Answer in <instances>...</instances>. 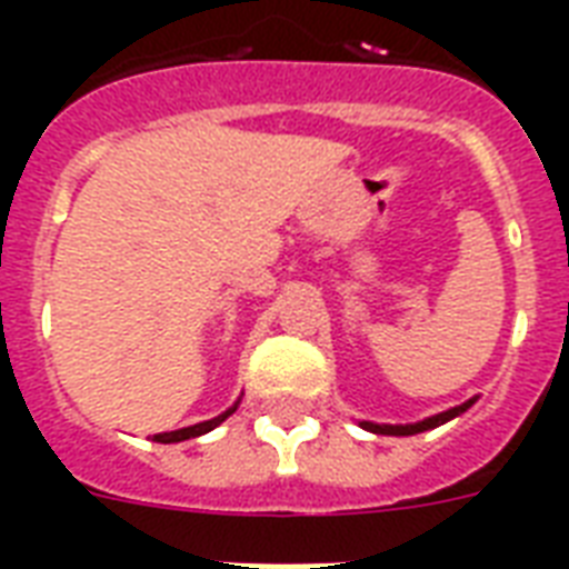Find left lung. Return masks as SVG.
<instances>
[{
    "mask_svg": "<svg viewBox=\"0 0 569 569\" xmlns=\"http://www.w3.org/2000/svg\"><path fill=\"white\" fill-rule=\"evenodd\" d=\"M472 405H476V398H469V401H463L460 407H451V410H446V413H437V416H431V419H422V422H416V425H375V422H360V425H363L366 431H372V433H387V437H410V433L431 431V428H437V425L449 422V419L460 416Z\"/></svg>",
    "mask_w": 569,
    "mask_h": 569,
    "instance_id": "8db88e82",
    "label": "left lung"
}]
</instances>
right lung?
<instances>
[{
  "instance_id": "obj_1",
  "label": "right lung",
  "mask_w": 569,
  "mask_h": 569,
  "mask_svg": "<svg viewBox=\"0 0 569 569\" xmlns=\"http://www.w3.org/2000/svg\"><path fill=\"white\" fill-rule=\"evenodd\" d=\"M230 413H236V407H230L227 413L214 416V419H209V422H197L191 425V428H180V431H164V433H153L156 442H182V440H191V437H200V433H209L212 428H218V425L227 419Z\"/></svg>"
}]
</instances>
